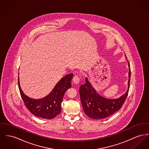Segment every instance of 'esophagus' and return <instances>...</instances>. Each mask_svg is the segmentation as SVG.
<instances>
[{"mask_svg": "<svg viewBox=\"0 0 149 149\" xmlns=\"http://www.w3.org/2000/svg\"><path fill=\"white\" fill-rule=\"evenodd\" d=\"M79 77L77 75H75L74 77H73V79H72V81L74 82V83L75 84H78L79 82Z\"/></svg>", "mask_w": 149, "mask_h": 149, "instance_id": "1", "label": "esophagus"}]
</instances>
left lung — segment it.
<instances>
[{
  "label": "left lung",
  "mask_w": 149,
  "mask_h": 149,
  "mask_svg": "<svg viewBox=\"0 0 149 149\" xmlns=\"http://www.w3.org/2000/svg\"><path fill=\"white\" fill-rule=\"evenodd\" d=\"M128 63L130 68L128 88L127 92L118 98L109 99L100 95L92 87L87 78H86V83L80 86L79 93L83 110L88 117L95 119H104L121 109L128 96L130 85L131 69L130 63L128 62Z\"/></svg>",
  "instance_id": "left-lung-1"
}]
</instances>
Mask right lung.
I'll use <instances>...</instances> for the list:
<instances>
[{
  "instance_id": "obj_1",
  "label": "right lung",
  "mask_w": 149,
  "mask_h": 149,
  "mask_svg": "<svg viewBox=\"0 0 149 149\" xmlns=\"http://www.w3.org/2000/svg\"><path fill=\"white\" fill-rule=\"evenodd\" d=\"M72 77V74L64 76L48 95L38 100L32 99L24 93L20 87L18 77L19 92L27 109L34 115L43 119H51L55 118L61 113L62 101L66 91L71 87Z\"/></svg>"
}]
</instances>
